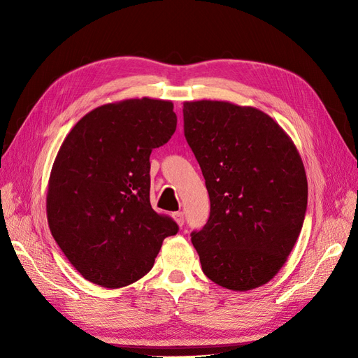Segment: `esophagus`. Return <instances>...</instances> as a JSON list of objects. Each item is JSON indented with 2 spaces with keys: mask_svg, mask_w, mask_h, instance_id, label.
Listing matches in <instances>:
<instances>
[{
  "mask_svg": "<svg viewBox=\"0 0 358 358\" xmlns=\"http://www.w3.org/2000/svg\"><path fill=\"white\" fill-rule=\"evenodd\" d=\"M171 216H173V220H175V221L178 222L179 227L183 225V221H185V220H183V212H180V210H179V212H175Z\"/></svg>",
  "mask_w": 358,
  "mask_h": 358,
  "instance_id": "1",
  "label": "esophagus"
}]
</instances>
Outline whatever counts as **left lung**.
Segmentation results:
<instances>
[{"label": "left lung", "mask_w": 358, "mask_h": 358, "mask_svg": "<svg viewBox=\"0 0 358 358\" xmlns=\"http://www.w3.org/2000/svg\"><path fill=\"white\" fill-rule=\"evenodd\" d=\"M183 131L210 199L191 242L203 273L233 291L267 284L305 221L308 179L289 136L267 113L229 101H185Z\"/></svg>", "instance_id": "obj_1"}]
</instances>
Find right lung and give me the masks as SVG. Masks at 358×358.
I'll return each instance as SVG.
<instances>
[{
  "label": "right lung",
  "mask_w": 358,
  "mask_h": 358,
  "mask_svg": "<svg viewBox=\"0 0 358 358\" xmlns=\"http://www.w3.org/2000/svg\"><path fill=\"white\" fill-rule=\"evenodd\" d=\"M173 103L128 99L86 113L64 138L48 183L53 239L92 284L121 288L152 268L179 227L149 201L152 149L176 131Z\"/></svg>",
  "instance_id": "right-lung-1"
}]
</instances>
